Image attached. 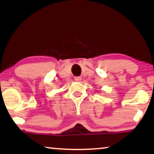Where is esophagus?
<instances>
[{
  "instance_id": "34e87169",
  "label": "esophagus",
  "mask_w": 154,
  "mask_h": 154,
  "mask_svg": "<svg viewBox=\"0 0 154 154\" xmlns=\"http://www.w3.org/2000/svg\"><path fill=\"white\" fill-rule=\"evenodd\" d=\"M74 79H75V81H76V82H80V81L82 80V77H79H79H75Z\"/></svg>"
}]
</instances>
